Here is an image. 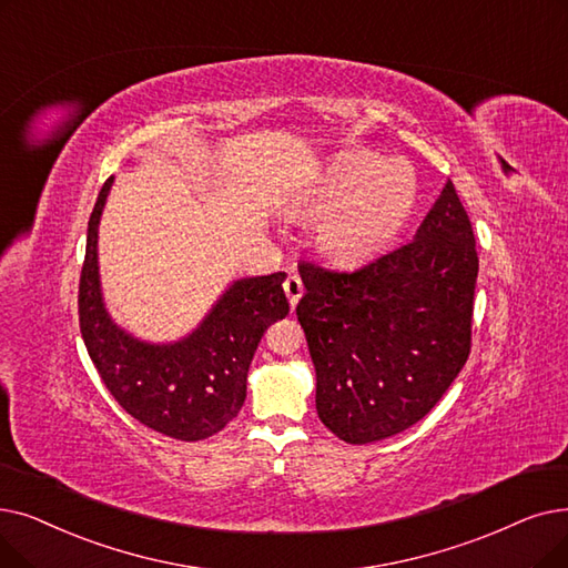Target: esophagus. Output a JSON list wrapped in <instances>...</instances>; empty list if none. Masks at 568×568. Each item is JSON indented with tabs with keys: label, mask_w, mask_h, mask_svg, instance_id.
<instances>
[{
	"label": "esophagus",
	"mask_w": 568,
	"mask_h": 568,
	"mask_svg": "<svg viewBox=\"0 0 568 568\" xmlns=\"http://www.w3.org/2000/svg\"><path fill=\"white\" fill-rule=\"evenodd\" d=\"M283 290H285L287 302H290V306H292V311H294V306L300 304L302 294H304V283H302V278H300V276H290V278L283 283Z\"/></svg>",
	"instance_id": "34e87169"
}]
</instances>
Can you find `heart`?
<instances>
[{
  "label": "heart",
  "instance_id": "obj_1",
  "mask_svg": "<svg viewBox=\"0 0 568 568\" xmlns=\"http://www.w3.org/2000/svg\"><path fill=\"white\" fill-rule=\"evenodd\" d=\"M420 183L404 160L351 153L332 162L297 211L317 220L315 251L336 266H357L385 253L415 211Z\"/></svg>",
  "mask_w": 568,
  "mask_h": 568
}]
</instances>
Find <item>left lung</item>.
<instances>
[{
    "label": "left lung",
    "mask_w": 568,
    "mask_h": 568,
    "mask_svg": "<svg viewBox=\"0 0 568 568\" xmlns=\"http://www.w3.org/2000/svg\"><path fill=\"white\" fill-rule=\"evenodd\" d=\"M300 274L323 425L364 446L423 420L471 351L478 253L455 185L410 243L355 271L304 264Z\"/></svg>",
    "instance_id": "left-lung-1"
}]
</instances>
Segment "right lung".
Wrapping results in <instances>:
<instances>
[{
	"instance_id": "1",
	"label": "right lung",
	"mask_w": 568,
	"mask_h": 568,
	"mask_svg": "<svg viewBox=\"0 0 568 568\" xmlns=\"http://www.w3.org/2000/svg\"><path fill=\"white\" fill-rule=\"evenodd\" d=\"M113 176L88 223L79 320L90 359L113 399L134 420L179 440H202L239 415L245 381L266 327L290 313L285 274L234 281L190 334L171 343L141 341L111 317L100 278V220Z\"/></svg>"
}]
</instances>
